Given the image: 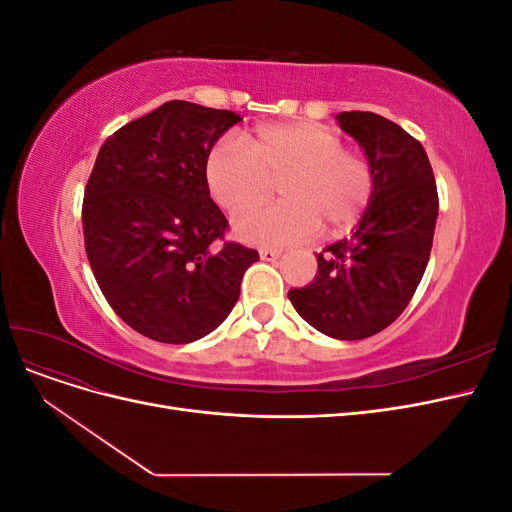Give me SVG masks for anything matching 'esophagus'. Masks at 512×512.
<instances>
[{"mask_svg": "<svg viewBox=\"0 0 512 512\" xmlns=\"http://www.w3.org/2000/svg\"><path fill=\"white\" fill-rule=\"evenodd\" d=\"M280 256H282V252L280 250H271V247H262V250H260V258L267 260V262H273V260H277Z\"/></svg>", "mask_w": 512, "mask_h": 512, "instance_id": "34e87169", "label": "esophagus"}]
</instances>
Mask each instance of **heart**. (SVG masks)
Returning <instances> with one entry per match:
<instances>
[{
	"mask_svg": "<svg viewBox=\"0 0 512 512\" xmlns=\"http://www.w3.org/2000/svg\"><path fill=\"white\" fill-rule=\"evenodd\" d=\"M205 181L211 198L228 213L265 200L280 181L284 200L239 215L237 235L258 245H292L324 226L331 237L352 230L376 194V168L361 149L346 147L337 130L294 121L262 126L245 147L222 136L209 151Z\"/></svg>",
	"mask_w": 512,
	"mask_h": 512,
	"instance_id": "obj_1",
	"label": "heart"
}]
</instances>
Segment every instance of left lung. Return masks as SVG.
Listing matches in <instances>:
<instances>
[{
	"instance_id": "left-lung-1",
	"label": "left lung",
	"mask_w": 512,
	"mask_h": 512,
	"mask_svg": "<svg viewBox=\"0 0 512 512\" xmlns=\"http://www.w3.org/2000/svg\"><path fill=\"white\" fill-rule=\"evenodd\" d=\"M376 168V194L350 239L322 250L318 273L288 290L299 316L335 339H365L399 318L431 254L438 218L436 177L423 145L376 113L337 115Z\"/></svg>"
}]
</instances>
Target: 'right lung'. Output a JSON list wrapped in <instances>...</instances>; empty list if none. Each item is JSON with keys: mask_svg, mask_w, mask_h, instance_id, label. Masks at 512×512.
Segmentation results:
<instances>
[{"mask_svg": "<svg viewBox=\"0 0 512 512\" xmlns=\"http://www.w3.org/2000/svg\"><path fill=\"white\" fill-rule=\"evenodd\" d=\"M241 117L185 100L119 128L85 185L83 235L91 271L115 314L162 344H190L235 307L258 252L228 241L205 162Z\"/></svg>", "mask_w": 512, "mask_h": 512, "instance_id": "1", "label": "right lung"}]
</instances>
